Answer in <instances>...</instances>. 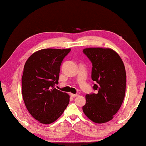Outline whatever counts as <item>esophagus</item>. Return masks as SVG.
<instances>
[{"mask_svg": "<svg viewBox=\"0 0 146 146\" xmlns=\"http://www.w3.org/2000/svg\"><path fill=\"white\" fill-rule=\"evenodd\" d=\"M70 96L71 97H72L73 98H75L76 97V96H78V94H70Z\"/></svg>", "mask_w": 146, "mask_h": 146, "instance_id": "34e87169", "label": "esophagus"}]
</instances>
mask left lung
<instances>
[{
    "label": "left lung",
    "instance_id": "8db88e82",
    "mask_svg": "<svg viewBox=\"0 0 146 146\" xmlns=\"http://www.w3.org/2000/svg\"><path fill=\"white\" fill-rule=\"evenodd\" d=\"M92 63V79L95 93L86 94L83 111L94 122L103 123L113 119L124 99L126 73L120 56L110 48H89L83 50Z\"/></svg>",
    "mask_w": 146,
    "mask_h": 146
}]
</instances>
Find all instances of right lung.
Masks as SVG:
<instances>
[{
  "mask_svg": "<svg viewBox=\"0 0 146 146\" xmlns=\"http://www.w3.org/2000/svg\"><path fill=\"white\" fill-rule=\"evenodd\" d=\"M71 49H43L27 59L22 76V94L30 114L40 123L54 122L70 102L66 93L54 88L60 66Z\"/></svg>",
  "mask_w": 146,
  "mask_h": 146,
  "instance_id": "obj_1",
  "label": "right lung"
}]
</instances>
